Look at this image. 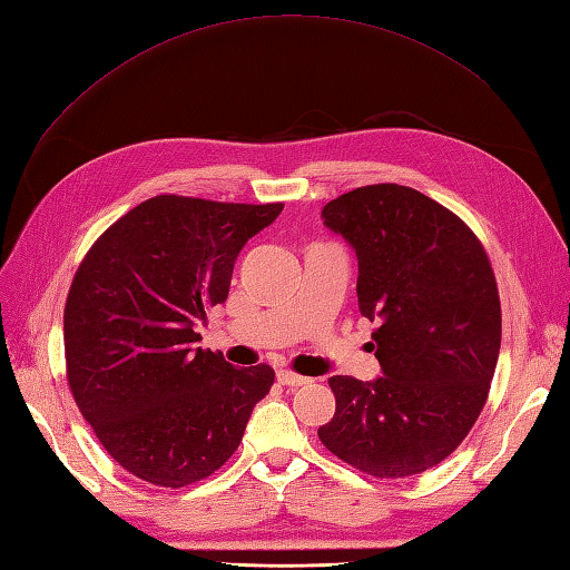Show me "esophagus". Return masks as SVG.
<instances>
[{
    "instance_id": "obj_1",
    "label": "esophagus",
    "mask_w": 570,
    "mask_h": 570,
    "mask_svg": "<svg viewBox=\"0 0 570 570\" xmlns=\"http://www.w3.org/2000/svg\"><path fill=\"white\" fill-rule=\"evenodd\" d=\"M275 377H278L281 385H287V387H299V385H306V383H308L306 375L292 373V371H287V368H281L278 373H275Z\"/></svg>"
}]
</instances>
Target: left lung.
<instances>
[{
  "label": "left lung",
  "mask_w": 570,
  "mask_h": 570,
  "mask_svg": "<svg viewBox=\"0 0 570 570\" xmlns=\"http://www.w3.org/2000/svg\"><path fill=\"white\" fill-rule=\"evenodd\" d=\"M323 223L358 258V312L377 323L373 383L333 375L335 416L318 438L375 478L433 469L471 433L502 344V306L485 247L465 223L413 187H356Z\"/></svg>",
  "instance_id": "obj_1"
}]
</instances>
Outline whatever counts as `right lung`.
Here are the masks:
<instances>
[{
    "mask_svg": "<svg viewBox=\"0 0 570 570\" xmlns=\"http://www.w3.org/2000/svg\"><path fill=\"white\" fill-rule=\"evenodd\" d=\"M283 204L159 195L99 235L63 308L66 377L101 446L159 488L209 478L243 442L273 385L197 347L195 325L228 299L235 258Z\"/></svg>",
    "mask_w": 570,
    "mask_h": 570,
    "instance_id": "obj_1",
    "label": "right lung"
}]
</instances>
